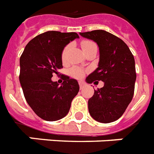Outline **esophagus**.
I'll use <instances>...</instances> for the list:
<instances>
[{
    "label": "esophagus",
    "instance_id": "1",
    "mask_svg": "<svg viewBox=\"0 0 154 154\" xmlns=\"http://www.w3.org/2000/svg\"><path fill=\"white\" fill-rule=\"evenodd\" d=\"M85 84L84 82H79V86H80V89H83L85 87Z\"/></svg>",
    "mask_w": 154,
    "mask_h": 154
}]
</instances>
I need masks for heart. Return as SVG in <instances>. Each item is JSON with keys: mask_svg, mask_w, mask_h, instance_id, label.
Returning <instances> with one entry per match:
<instances>
[{"mask_svg": "<svg viewBox=\"0 0 154 154\" xmlns=\"http://www.w3.org/2000/svg\"><path fill=\"white\" fill-rule=\"evenodd\" d=\"M94 45H96V44H95L94 42L89 41V40H84V41H82V42H81V46H82V49H83V51L84 52L85 51V50H87L89 48H90L91 46H94ZM69 45H66V46L63 49L62 53H61V59H62L63 61H65V60H66V59H67L68 53H69ZM69 72L72 77H75V78H77V79H81L82 77H84L85 71L83 69H82V68L73 67L69 70Z\"/></svg>", "mask_w": 154, "mask_h": 154, "instance_id": "obj_1", "label": "heart"}]
</instances>
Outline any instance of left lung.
Segmentation results:
<instances>
[{
	"mask_svg": "<svg viewBox=\"0 0 154 154\" xmlns=\"http://www.w3.org/2000/svg\"><path fill=\"white\" fill-rule=\"evenodd\" d=\"M82 37L98 45V68L89 74L86 82H104V86L94 90L89 99L88 107L91 117L101 123L117 121L131 102L136 81L134 55L125 43L105 30L80 32Z\"/></svg>",
	"mask_w": 154,
	"mask_h": 154,
	"instance_id": "left-lung-1",
	"label": "left lung"
}]
</instances>
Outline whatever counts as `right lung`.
Wrapping results in <instances>:
<instances>
[{"mask_svg": "<svg viewBox=\"0 0 154 154\" xmlns=\"http://www.w3.org/2000/svg\"><path fill=\"white\" fill-rule=\"evenodd\" d=\"M78 37L77 32H43L28 43L20 56L19 80L23 94L31 109L45 121L66 116L79 91L78 82L68 76H63L61 85L51 79L63 68V49Z\"/></svg>", "mask_w": 154, "mask_h": 154, "instance_id": "obj_1", "label": "right lung"}]
</instances>
